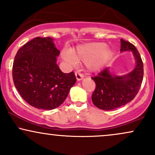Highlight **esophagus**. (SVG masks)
<instances>
[{"mask_svg":"<svg viewBox=\"0 0 155 155\" xmlns=\"http://www.w3.org/2000/svg\"><path fill=\"white\" fill-rule=\"evenodd\" d=\"M75 75H76V79H77V81H81V80L83 79V78H84L83 74H81L79 71H76L75 73Z\"/></svg>","mask_w":155,"mask_h":155,"instance_id":"obj_1","label":"esophagus"}]
</instances>
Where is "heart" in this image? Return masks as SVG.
Here are the masks:
<instances>
[{
    "label": "heart",
    "instance_id": "1",
    "mask_svg": "<svg viewBox=\"0 0 155 155\" xmlns=\"http://www.w3.org/2000/svg\"><path fill=\"white\" fill-rule=\"evenodd\" d=\"M72 54L63 51L62 58L71 65H76V61L87 63L90 71H97L111 58L113 52L111 49L106 47L105 43L94 42L79 46Z\"/></svg>",
    "mask_w": 155,
    "mask_h": 155
}]
</instances>
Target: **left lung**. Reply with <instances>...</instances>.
<instances>
[{"mask_svg": "<svg viewBox=\"0 0 155 155\" xmlns=\"http://www.w3.org/2000/svg\"><path fill=\"white\" fill-rule=\"evenodd\" d=\"M121 52L131 51L136 60V67L123 76H117L106 68L92 79L96 87L92 95V101L96 107L109 111L127 104L133 100L141 86L143 76V65L139 52L133 44L121 39Z\"/></svg>", "mask_w": 155, "mask_h": 155, "instance_id": "left-lung-1", "label": "left lung"}]
</instances>
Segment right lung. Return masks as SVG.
<instances>
[{"mask_svg":"<svg viewBox=\"0 0 155 155\" xmlns=\"http://www.w3.org/2000/svg\"><path fill=\"white\" fill-rule=\"evenodd\" d=\"M60 51L50 37H37L23 45L13 63L15 87L28 104L43 110L60 106L76 83L74 72L64 74L57 65Z\"/></svg>","mask_w":155,"mask_h":155,"instance_id":"add662e5","label":"right lung"}]
</instances>
